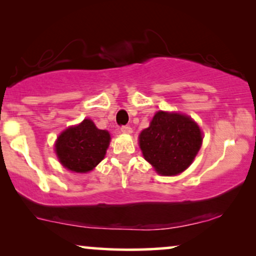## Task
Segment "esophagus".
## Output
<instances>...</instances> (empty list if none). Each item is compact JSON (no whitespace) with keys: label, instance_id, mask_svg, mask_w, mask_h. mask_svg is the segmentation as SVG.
<instances>
[{"label":"esophagus","instance_id":"obj_1","mask_svg":"<svg viewBox=\"0 0 256 256\" xmlns=\"http://www.w3.org/2000/svg\"><path fill=\"white\" fill-rule=\"evenodd\" d=\"M120 131H122V134H132V128H130V126H128V125L122 126V128H120Z\"/></svg>","mask_w":256,"mask_h":256}]
</instances>
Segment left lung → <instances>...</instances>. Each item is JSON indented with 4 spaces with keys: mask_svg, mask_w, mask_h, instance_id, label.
I'll return each mask as SVG.
<instances>
[{
    "mask_svg": "<svg viewBox=\"0 0 256 256\" xmlns=\"http://www.w3.org/2000/svg\"><path fill=\"white\" fill-rule=\"evenodd\" d=\"M202 144V134L192 118L160 111L139 136L143 156L158 174H178L192 163Z\"/></svg>",
    "mask_w": 256,
    "mask_h": 256,
    "instance_id": "left-lung-1",
    "label": "left lung"
}]
</instances>
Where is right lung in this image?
Here are the masks:
<instances>
[{"instance_id":"right-lung-1","label":"right lung","mask_w":256,"mask_h":256,"mask_svg":"<svg viewBox=\"0 0 256 256\" xmlns=\"http://www.w3.org/2000/svg\"><path fill=\"white\" fill-rule=\"evenodd\" d=\"M110 139L108 131L99 130L92 120L85 119L59 136L56 151L64 168L76 172H87L102 160Z\"/></svg>"}]
</instances>
